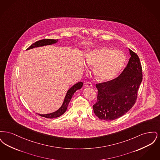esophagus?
I'll list each match as a JSON object with an SVG mask.
<instances>
[{"label":"esophagus","instance_id":"34e87169","mask_svg":"<svg viewBox=\"0 0 160 160\" xmlns=\"http://www.w3.org/2000/svg\"><path fill=\"white\" fill-rule=\"evenodd\" d=\"M84 86L86 87H87V88H90V87L92 86V84L90 82H86L85 84H84Z\"/></svg>","mask_w":160,"mask_h":160}]
</instances>
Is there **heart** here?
Masks as SVG:
<instances>
[{
  "label": "heart",
  "mask_w": 160,
  "mask_h": 160,
  "mask_svg": "<svg viewBox=\"0 0 160 160\" xmlns=\"http://www.w3.org/2000/svg\"><path fill=\"white\" fill-rule=\"evenodd\" d=\"M86 63L89 67H95L93 73L98 81L106 82L121 72L125 63V56L120 51L101 47L87 55Z\"/></svg>",
  "instance_id": "heart-1"
}]
</instances>
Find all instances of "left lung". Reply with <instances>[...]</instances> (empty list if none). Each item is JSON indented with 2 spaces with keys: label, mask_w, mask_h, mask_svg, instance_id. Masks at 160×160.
<instances>
[{
  "label": "left lung",
  "mask_w": 160,
  "mask_h": 160,
  "mask_svg": "<svg viewBox=\"0 0 160 160\" xmlns=\"http://www.w3.org/2000/svg\"><path fill=\"white\" fill-rule=\"evenodd\" d=\"M129 50L131 57L122 73L112 80L96 84L97 101L93 108L101 120L113 121L121 117L136 102L143 78L142 68L137 54Z\"/></svg>",
  "instance_id": "obj_1"
}]
</instances>
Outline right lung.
<instances>
[{"label": "right lung", "instance_id": "add662e5", "mask_svg": "<svg viewBox=\"0 0 160 160\" xmlns=\"http://www.w3.org/2000/svg\"><path fill=\"white\" fill-rule=\"evenodd\" d=\"M58 41V39H44L38 41L33 43L32 45H31L27 50H29L31 48H33L35 47H41V46H47V45H52L53 44H55ZM83 83L82 82H80L77 83L75 84L74 86H72L68 91H67V93L66 94V96L65 97V99L63 101V102L62 105V106L56 112L52 113L46 114H38L40 115L41 116L44 117L46 118H55L61 116L62 114H63L68 106L69 102H70L71 98L74 93L76 92L77 90L80 89L82 88L83 86Z\"/></svg>", "mask_w": 160, "mask_h": 160}]
</instances>
